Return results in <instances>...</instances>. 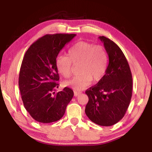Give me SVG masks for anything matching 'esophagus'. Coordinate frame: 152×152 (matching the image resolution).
<instances>
[{"label":"esophagus","instance_id":"esophagus-1","mask_svg":"<svg viewBox=\"0 0 152 152\" xmlns=\"http://www.w3.org/2000/svg\"><path fill=\"white\" fill-rule=\"evenodd\" d=\"M74 96H77L78 95H79L80 94H81L82 93V92H80V91H74Z\"/></svg>","mask_w":152,"mask_h":152}]
</instances>
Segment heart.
<instances>
[{"instance_id":"heart-1","label":"heart","mask_w":152,"mask_h":152,"mask_svg":"<svg viewBox=\"0 0 152 152\" xmlns=\"http://www.w3.org/2000/svg\"><path fill=\"white\" fill-rule=\"evenodd\" d=\"M67 56L56 59L57 69L64 78H69L73 64L78 65V75L65 82L66 86L80 91L93 81H99L104 76L108 66V56L104 48L86 42H78L67 51Z\"/></svg>"}]
</instances>
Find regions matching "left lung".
I'll return each mask as SVG.
<instances>
[{
	"label": "left lung",
	"instance_id": "8db88e82",
	"mask_svg": "<svg viewBox=\"0 0 152 152\" xmlns=\"http://www.w3.org/2000/svg\"><path fill=\"white\" fill-rule=\"evenodd\" d=\"M99 38L108 55L105 75L86 90L89 101L85 112L91 121L111 126L124 118L132 96L133 78L128 62L117 44L105 37Z\"/></svg>",
	"mask_w": 152,
	"mask_h": 152
}]
</instances>
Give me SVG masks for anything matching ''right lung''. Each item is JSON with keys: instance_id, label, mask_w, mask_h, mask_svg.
<instances>
[{"instance_id": "add662e5", "label": "right lung", "mask_w": 152, "mask_h": 152, "mask_svg": "<svg viewBox=\"0 0 152 152\" xmlns=\"http://www.w3.org/2000/svg\"><path fill=\"white\" fill-rule=\"evenodd\" d=\"M75 34H46L25 53L19 76V88L26 110L37 121L49 124L63 117L74 92L69 88L55 93L59 76L56 61Z\"/></svg>"}]
</instances>
